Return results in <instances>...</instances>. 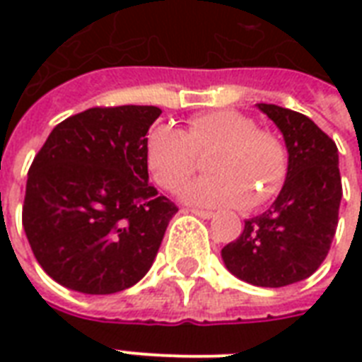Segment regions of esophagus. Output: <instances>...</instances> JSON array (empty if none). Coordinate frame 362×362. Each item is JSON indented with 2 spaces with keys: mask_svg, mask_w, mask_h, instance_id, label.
Instances as JSON below:
<instances>
[{
  "mask_svg": "<svg viewBox=\"0 0 362 362\" xmlns=\"http://www.w3.org/2000/svg\"><path fill=\"white\" fill-rule=\"evenodd\" d=\"M192 214H195L197 218H201V220H210V218H214V212L212 210H201V209H192L189 210Z\"/></svg>",
  "mask_w": 362,
  "mask_h": 362,
  "instance_id": "1",
  "label": "esophagus"
}]
</instances>
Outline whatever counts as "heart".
Segmentation results:
<instances>
[{
  "label": "heart",
  "mask_w": 362,
  "mask_h": 362,
  "mask_svg": "<svg viewBox=\"0 0 362 362\" xmlns=\"http://www.w3.org/2000/svg\"><path fill=\"white\" fill-rule=\"evenodd\" d=\"M220 148L210 159L212 176L192 182L182 199L195 206L223 209L263 204L280 192L287 176L284 142L259 129L252 116L221 109L193 116L187 131L159 124L148 133L144 159L156 184L178 192L197 170L199 153Z\"/></svg>",
  "instance_id": "b5f03b06"
}]
</instances>
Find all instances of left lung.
<instances>
[{
	"label": "left lung",
	"instance_id": "obj_1",
	"mask_svg": "<svg viewBox=\"0 0 362 362\" xmlns=\"http://www.w3.org/2000/svg\"><path fill=\"white\" fill-rule=\"evenodd\" d=\"M255 107L284 135L287 176L272 206L244 221L221 259L252 286L284 287L314 274L331 250L342 201L338 148L308 116L278 105Z\"/></svg>",
	"mask_w": 362,
	"mask_h": 362
}]
</instances>
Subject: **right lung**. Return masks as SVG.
Returning <instances> with one entry per match:
<instances>
[{
  "instance_id": "1",
  "label": "right lung",
  "mask_w": 362,
  "mask_h": 362,
  "mask_svg": "<svg viewBox=\"0 0 362 362\" xmlns=\"http://www.w3.org/2000/svg\"><path fill=\"white\" fill-rule=\"evenodd\" d=\"M158 107L88 109L58 124L28 173L22 226L54 281L86 295L135 286L178 212L148 182Z\"/></svg>"
}]
</instances>
